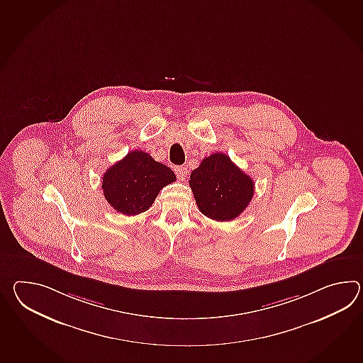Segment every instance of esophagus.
<instances>
[{
  "mask_svg": "<svg viewBox=\"0 0 363 363\" xmlns=\"http://www.w3.org/2000/svg\"><path fill=\"white\" fill-rule=\"evenodd\" d=\"M174 172H176V174H177V177L179 179H186L187 177V174H189V172H187V168L184 167V165H179V167H174Z\"/></svg>",
  "mask_w": 363,
  "mask_h": 363,
  "instance_id": "34e87169",
  "label": "esophagus"
}]
</instances>
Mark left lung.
<instances>
[{"instance_id":"1","label":"left lung","mask_w":363,"mask_h":363,"mask_svg":"<svg viewBox=\"0 0 363 363\" xmlns=\"http://www.w3.org/2000/svg\"><path fill=\"white\" fill-rule=\"evenodd\" d=\"M189 182L199 211L216 221L238 218L249 206L255 187L252 178L221 152L204 157Z\"/></svg>"}]
</instances>
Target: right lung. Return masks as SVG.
<instances>
[{
  "instance_id": "add662e5",
  "label": "right lung",
  "mask_w": 363,
  "mask_h": 363,
  "mask_svg": "<svg viewBox=\"0 0 363 363\" xmlns=\"http://www.w3.org/2000/svg\"><path fill=\"white\" fill-rule=\"evenodd\" d=\"M176 181L169 167L143 151H131L106 170L101 187L106 201L122 215L148 210L164 186Z\"/></svg>"
}]
</instances>
